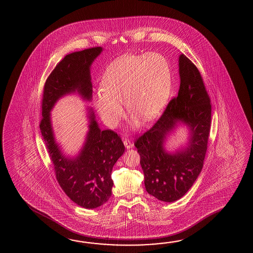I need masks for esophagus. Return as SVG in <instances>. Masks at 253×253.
Wrapping results in <instances>:
<instances>
[{
	"label": "esophagus",
	"instance_id": "34e87169",
	"mask_svg": "<svg viewBox=\"0 0 253 253\" xmlns=\"http://www.w3.org/2000/svg\"><path fill=\"white\" fill-rule=\"evenodd\" d=\"M124 145L127 149L129 148H132L133 147V143L130 141L129 139H126V138H125L124 139Z\"/></svg>",
	"mask_w": 253,
	"mask_h": 253
}]
</instances>
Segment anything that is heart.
Listing matches in <instances>:
<instances>
[{
    "label": "heart",
    "instance_id": "b5f03b06",
    "mask_svg": "<svg viewBox=\"0 0 253 253\" xmlns=\"http://www.w3.org/2000/svg\"><path fill=\"white\" fill-rule=\"evenodd\" d=\"M171 89L172 71L164 55H125L106 70L95 105L109 126H116L124 116L121 102L129 113L148 121L165 107Z\"/></svg>",
    "mask_w": 253,
    "mask_h": 253
}]
</instances>
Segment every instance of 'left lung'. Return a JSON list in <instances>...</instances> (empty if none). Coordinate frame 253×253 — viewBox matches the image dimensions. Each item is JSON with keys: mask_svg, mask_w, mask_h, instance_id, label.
Segmentation results:
<instances>
[{"mask_svg": "<svg viewBox=\"0 0 253 253\" xmlns=\"http://www.w3.org/2000/svg\"><path fill=\"white\" fill-rule=\"evenodd\" d=\"M178 96L168 103L155 125L134 141L145 175V190L160 201L172 203L193 186L204 166L210 134L211 105L203 77L184 55L179 57ZM191 130L189 147L168 154L162 145L177 122Z\"/></svg>", "mask_w": 253, "mask_h": 253, "instance_id": "1", "label": "left lung"}]
</instances>
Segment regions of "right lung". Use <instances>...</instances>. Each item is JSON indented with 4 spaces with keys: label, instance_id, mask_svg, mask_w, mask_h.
Wrapping results in <instances>:
<instances>
[{
    "label": "right lung",
    "instance_id": "add662e5",
    "mask_svg": "<svg viewBox=\"0 0 253 253\" xmlns=\"http://www.w3.org/2000/svg\"><path fill=\"white\" fill-rule=\"evenodd\" d=\"M101 51V47H94L66 55L46 80L42 100V119L40 128L56 179L69 198L86 209L101 206L111 196V172L124 153V144L113 130L101 131L91 112L89 131L83 149L74 159H68L55 143L49 112L59 97L68 93L78 91L83 98L91 99L89 68Z\"/></svg>",
    "mask_w": 253,
    "mask_h": 253
}]
</instances>
